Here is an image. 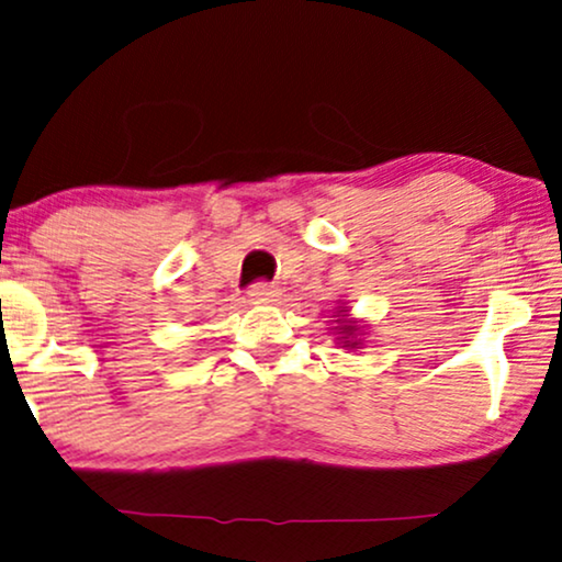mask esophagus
I'll return each instance as SVG.
<instances>
[{
	"label": "esophagus",
	"instance_id": "esophagus-1",
	"mask_svg": "<svg viewBox=\"0 0 562 562\" xmlns=\"http://www.w3.org/2000/svg\"><path fill=\"white\" fill-rule=\"evenodd\" d=\"M277 290L274 288H269L267 282H257V285H254L251 290H249V303H254V305H259V303H274L277 301Z\"/></svg>",
	"mask_w": 562,
	"mask_h": 562
}]
</instances>
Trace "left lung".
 I'll return each mask as SVG.
<instances>
[{"mask_svg":"<svg viewBox=\"0 0 562 562\" xmlns=\"http://www.w3.org/2000/svg\"><path fill=\"white\" fill-rule=\"evenodd\" d=\"M334 318H336L334 334H336V339H339L341 347H347V349H359V347H362V339H359V336H362L364 326L359 324V321L347 316V305H339V308H336V316Z\"/></svg>","mask_w":562,"mask_h":562,"instance_id":"8db88e82","label":"left lung"}]
</instances>
